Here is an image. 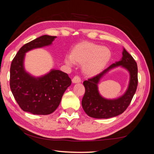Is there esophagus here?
I'll return each mask as SVG.
<instances>
[{"instance_id":"obj_1","label":"esophagus","mask_w":154,"mask_h":154,"mask_svg":"<svg viewBox=\"0 0 154 154\" xmlns=\"http://www.w3.org/2000/svg\"><path fill=\"white\" fill-rule=\"evenodd\" d=\"M72 82L73 83V84H77V83H79V82H81V79H80L79 77L75 76L74 77L72 78Z\"/></svg>"}]
</instances>
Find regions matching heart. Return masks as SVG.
Listing matches in <instances>:
<instances>
[{"label":"heart","instance_id":"obj_1","mask_svg":"<svg viewBox=\"0 0 154 154\" xmlns=\"http://www.w3.org/2000/svg\"><path fill=\"white\" fill-rule=\"evenodd\" d=\"M112 51L108 46L90 42L78 44L70 51V57L64 62L68 66L82 65L83 73L87 77H94L103 71L111 60Z\"/></svg>","mask_w":154,"mask_h":154}]
</instances>
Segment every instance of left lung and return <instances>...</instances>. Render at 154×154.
<instances>
[{
  "label": "left lung",
  "instance_id": "left-lung-1",
  "mask_svg": "<svg viewBox=\"0 0 154 154\" xmlns=\"http://www.w3.org/2000/svg\"><path fill=\"white\" fill-rule=\"evenodd\" d=\"M122 54L123 57L120 61L114 63L100 74L83 83L86 91L82 105L89 116L95 119L112 118L123 113L130 104L138 86V67L132 56L125 48ZM119 66L124 67L130 73L128 89L122 96L116 99L104 98L100 94L98 90L100 79L109 70Z\"/></svg>",
  "mask_w": 154,
  "mask_h": 154
}]
</instances>
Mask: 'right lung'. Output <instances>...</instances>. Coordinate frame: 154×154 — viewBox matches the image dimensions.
Returning <instances> with one entry per match:
<instances>
[{
    "label": "right lung",
    "mask_w": 154,
    "mask_h": 154,
    "mask_svg": "<svg viewBox=\"0 0 154 154\" xmlns=\"http://www.w3.org/2000/svg\"><path fill=\"white\" fill-rule=\"evenodd\" d=\"M56 36L45 35L22 46L12 60L10 68V88L23 111L37 115L53 113L60 103L66 90L71 84L68 74L51 69L40 77H34L24 69L26 53L34 48L51 45Z\"/></svg>",
    "instance_id": "add662e5"
}]
</instances>
